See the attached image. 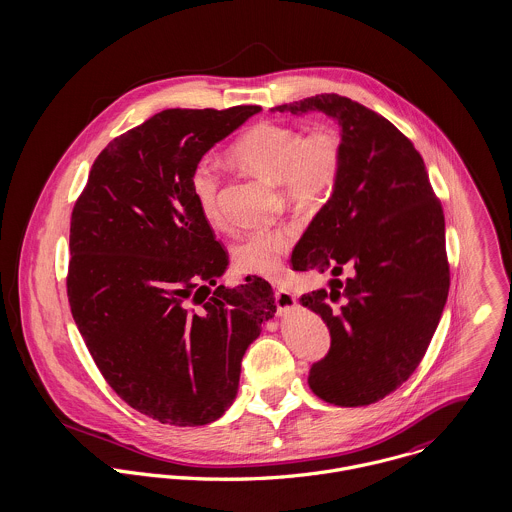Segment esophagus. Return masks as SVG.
<instances>
[{"instance_id": "1", "label": "esophagus", "mask_w": 512, "mask_h": 512, "mask_svg": "<svg viewBox=\"0 0 512 512\" xmlns=\"http://www.w3.org/2000/svg\"><path fill=\"white\" fill-rule=\"evenodd\" d=\"M274 297H276V307H278L280 313H288V311L295 309V305H297L293 293L288 292V290H282V288H280V290H276Z\"/></svg>"}]
</instances>
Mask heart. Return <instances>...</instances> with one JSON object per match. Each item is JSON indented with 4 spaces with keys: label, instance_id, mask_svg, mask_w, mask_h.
Masks as SVG:
<instances>
[{
    "label": "heart",
    "instance_id": "obj_1",
    "mask_svg": "<svg viewBox=\"0 0 512 512\" xmlns=\"http://www.w3.org/2000/svg\"><path fill=\"white\" fill-rule=\"evenodd\" d=\"M230 157L252 173L284 187L288 199L303 207L323 205L337 189L343 173V136L333 126L303 132L292 124L258 122L230 147ZM189 189L201 217L219 224V171L201 161L193 167ZM295 228H254L232 246L240 272L274 278L292 250Z\"/></svg>",
    "mask_w": 512,
    "mask_h": 512
}]
</instances>
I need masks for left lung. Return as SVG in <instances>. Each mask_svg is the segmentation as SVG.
<instances>
[{
    "label": "left lung",
    "mask_w": 512,
    "mask_h": 512,
    "mask_svg": "<svg viewBox=\"0 0 512 512\" xmlns=\"http://www.w3.org/2000/svg\"><path fill=\"white\" fill-rule=\"evenodd\" d=\"M272 112H323L341 126L339 185L297 242L292 266L331 274L329 292L299 299L331 333L309 388L335 406L374 404L410 378L438 329L449 292L441 205L414 144L363 104L317 94Z\"/></svg>",
    "instance_id": "left-lung-1"
}]
</instances>
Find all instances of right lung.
<instances>
[{"label":"right lung","instance_id":"add662e5","mask_svg":"<svg viewBox=\"0 0 512 512\" xmlns=\"http://www.w3.org/2000/svg\"><path fill=\"white\" fill-rule=\"evenodd\" d=\"M260 110H163L102 149L74 203V323L112 390L161 424L219 420L276 313L262 278L211 290L228 256L189 189L201 157Z\"/></svg>","mask_w":512,"mask_h":512}]
</instances>
